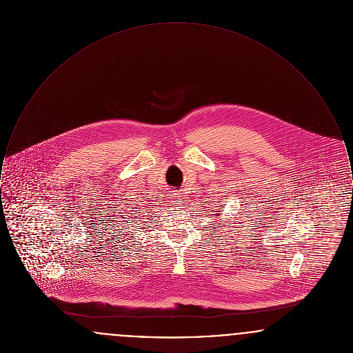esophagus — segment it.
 I'll list each match as a JSON object with an SVG mask.
<instances>
[{
  "instance_id": "obj_1",
  "label": "esophagus",
  "mask_w": 353,
  "mask_h": 353,
  "mask_svg": "<svg viewBox=\"0 0 353 353\" xmlns=\"http://www.w3.org/2000/svg\"><path fill=\"white\" fill-rule=\"evenodd\" d=\"M181 199H182V195H179V194H178V202H182Z\"/></svg>"
}]
</instances>
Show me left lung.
Wrapping results in <instances>:
<instances>
[{
	"mask_svg": "<svg viewBox=\"0 0 353 353\" xmlns=\"http://www.w3.org/2000/svg\"><path fill=\"white\" fill-rule=\"evenodd\" d=\"M218 215H219V214H218Z\"/></svg>",
	"mask_w": 353,
	"mask_h": 353,
	"instance_id": "left-lung-1",
	"label": "left lung"
}]
</instances>
